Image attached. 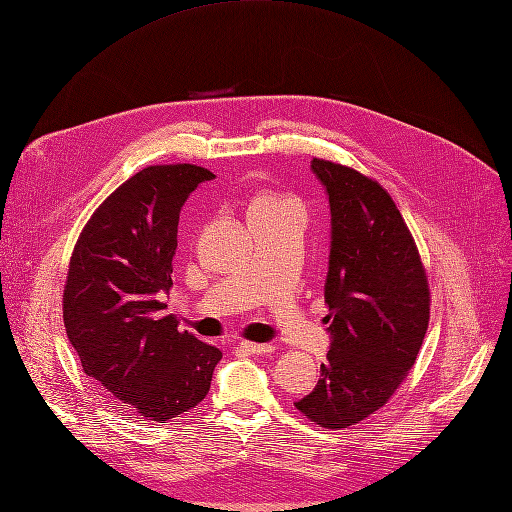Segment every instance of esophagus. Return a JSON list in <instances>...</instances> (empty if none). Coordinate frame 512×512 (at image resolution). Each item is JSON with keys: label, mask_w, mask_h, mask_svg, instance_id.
<instances>
[{"label": "esophagus", "mask_w": 512, "mask_h": 512, "mask_svg": "<svg viewBox=\"0 0 512 512\" xmlns=\"http://www.w3.org/2000/svg\"><path fill=\"white\" fill-rule=\"evenodd\" d=\"M238 347H240L242 351H247V353H272V351H274L272 345H265V343H249V341H242Z\"/></svg>", "instance_id": "obj_1"}]
</instances>
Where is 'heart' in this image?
Here are the masks:
<instances>
[{
    "label": "heart",
    "instance_id": "heart-1",
    "mask_svg": "<svg viewBox=\"0 0 512 512\" xmlns=\"http://www.w3.org/2000/svg\"><path fill=\"white\" fill-rule=\"evenodd\" d=\"M257 203H282V201H278V198H270V196H265V198H259Z\"/></svg>",
    "mask_w": 512,
    "mask_h": 512
}]
</instances>
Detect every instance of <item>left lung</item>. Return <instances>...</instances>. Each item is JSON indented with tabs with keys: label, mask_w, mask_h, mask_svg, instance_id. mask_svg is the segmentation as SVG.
<instances>
[{
	"label": "left lung",
	"mask_w": 512,
	"mask_h": 512,
	"mask_svg": "<svg viewBox=\"0 0 512 512\" xmlns=\"http://www.w3.org/2000/svg\"><path fill=\"white\" fill-rule=\"evenodd\" d=\"M311 169L332 217L324 286L332 343L316 389L295 406L337 431L383 408L404 383L429 326L431 291L389 192L341 163L314 159Z\"/></svg>",
	"instance_id": "left-lung-1"
}]
</instances>
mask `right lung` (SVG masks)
I'll list each match as a JSON object with an SVG mask.
<instances>
[{
    "mask_svg": "<svg viewBox=\"0 0 512 512\" xmlns=\"http://www.w3.org/2000/svg\"><path fill=\"white\" fill-rule=\"evenodd\" d=\"M205 167L150 165L94 211L73 249L62 293L66 337L83 372L117 404L169 420L201 404L221 351L161 316L173 284L180 211Z\"/></svg>",
    "mask_w": 512,
    "mask_h": 512,
    "instance_id": "right-lung-1",
    "label": "right lung"
}]
</instances>
